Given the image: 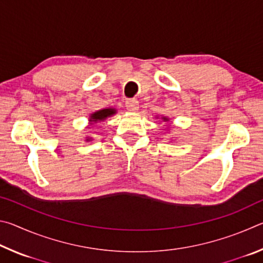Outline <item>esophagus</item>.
Segmentation results:
<instances>
[{"mask_svg": "<svg viewBox=\"0 0 263 263\" xmlns=\"http://www.w3.org/2000/svg\"><path fill=\"white\" fill-rule=\"evenodd\" d=\"M125 106L128 111H131V112H136V111L139 109V102L137 100H128L126 101Z\"/></svg>", "mask_w": 263, "mask_h": 263, "instance_id": "34e87169", "label": "esophagus"}]
</instances>
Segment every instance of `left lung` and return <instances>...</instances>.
<instances>
[{
  "label": "left lung",
  "mask_w": 263,
  "mask_h": 263,
  "mask_svg": "<svg viewBox=\"0 0 263 263\" xmlns=\"http://www.w3.org/2000/svg\"><path fill=\"white\" fill-rule=\"evenodd\" d=\"M161 119H162L163 122H168V121H169V119H168L167 117H161Z\"/></svg>",
  "instance_id": "1"
}]
</instances>
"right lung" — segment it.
<instances>
[{"mask_svg":"<svg viewBox=\"0 0 263 263\" xmlns=\"http://www.w3.org/2000/svg\"><path fill=\"white\" fill-rule=\"evenodd\" d=\"M115 114H117V110L114 109V108H106V109H101L99 111H95V112L90 114L89 116V122H90V126L94 125V124L99 123V122H103L105 121L106 118L111 117V116H114ZM92 138L90 137H87L86 141H90Z\"/></svg>","mask_w":263,"mask_h":263,"instance_id":"1","label":"right lung"}]
</instances>
